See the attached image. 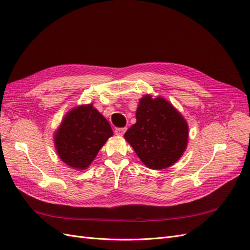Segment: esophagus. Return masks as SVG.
<instances>
[{
    "mask_svg": "<svg viewBox=\"0 0 250 250\" xmlns=\"http://www.w3.org/2000/svg\"><path fill=\"white\" fill-rule=\"evenodd\" d=\"M125 131H126V128H117L115 130V133L119 135V137H122V135L125 133Z\"/></svg>",
    "mask_w": 250,
    "mask_h": 250,
    "instance_id": "34e87169",
    "label": "esophagus"
}]
</instances>
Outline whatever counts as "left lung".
<instances>
[{
  "label": "left lung",
  "mask_w": 250,
  "mask_h": 250,
  "mask_svg": "<svg viewBox=\"0 0 250 250\" xmlns=\"http://www.w3.org/2000/svg\"><path fill=\"white\" fill-rule=\"evenodd\" d=\"M135 117L137 123L124 138L147 168H169L183 156L188 146V126L168 100L145 95L140 99Z\"/></svg>",
  "instance_id": "left-lung-1"
}]
</instances>
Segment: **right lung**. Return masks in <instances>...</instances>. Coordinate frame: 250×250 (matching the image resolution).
<instances>
[{
	"label": "right lung",
	"mask_w": 250,
	"mask_h": 250,
	"mask_svg": "<svg viewBox=\"0 0 250 250\" xmlns=\"http://www.w3.org/2000/svg\"><path fill=\"white\" fill-rule=\"evenodd\" d=\"M112 134L108 121L92 103L78 105L65 113L54 133V145L65 165L85 170Z\"/></svg>",
	"instance_id": "obj_1"
}]
</instances>
